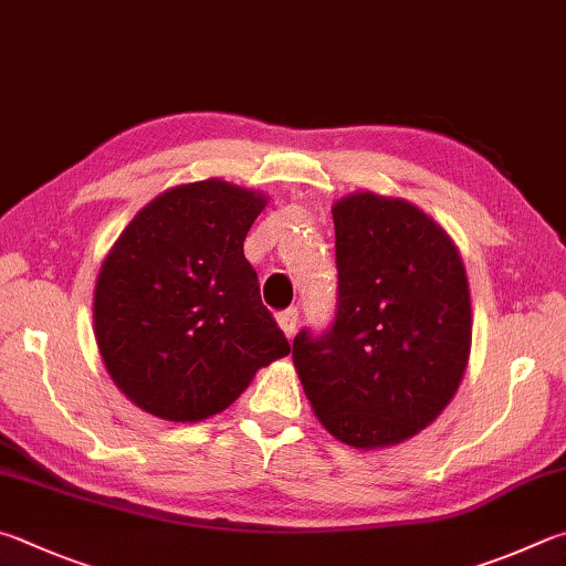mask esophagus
I'll use <instances>...</instances> for the list:
<instances>
[{"instance_id":"34e87169","label":"esophagus","mask_w":566,"mask_h":566,"mask_svg":"<svg viewBox=\"0 0 566 566\" xmlns=\"http://www.w3.org/2000/svg\"><path fill=\"white\" fill-rule=\"evenodd\" d=\"M276 322H280L286 338H294L296 324H300V312H296V310H284V312L276 314Z\"/></svg>"}]
</instances>
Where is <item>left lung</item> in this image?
Returning <instances> with one entry per match:
<instances>
[{"instance_id":"8db88e82","label":"left lung","mask_w":566,"mask_h":566,"mask_svg":"<svg viewBox=\"0 0 566 566\" xmlns=\"http://www.w3.org/2000/svg\"><path fill=\"white\" fill-rule=\"evenodd\" d=\"M336 318L300 332L294 368L316 418L342 443L378 450L443 413L468 368L470 284L450 234L403 198L336 200Z\"/></svg>"}]
</instances>
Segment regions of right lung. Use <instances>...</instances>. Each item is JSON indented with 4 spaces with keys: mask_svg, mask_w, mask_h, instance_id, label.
Here are the masks:
<instances>
[{
    "mask_svg": "<svg viewBox=\"0 0 566 566\" xmlns=\"http://www.w3.org/2000/svg\"><path fill=\"white\" fill-rule=\"evenodd\" d=\"M266 195L220 178L136 212L101 264L94 334L123 396L170 423L222 413L292 352L266 312L244 238Z\"/></svg>",
    "mask_w": 566,
    "mask_h": 566,
    "instance_id": "1",
    "label": "right lung"
}]
</instances>
